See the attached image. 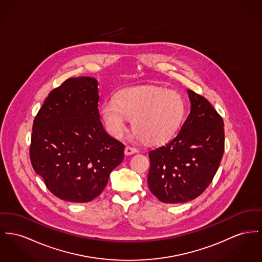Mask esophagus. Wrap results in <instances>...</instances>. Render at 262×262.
Returning <instances> with one entry per match:
<instances>
[{
	"mask_svg": "<svg viewBox=\"0 0 262 262\" xmlns=\"http://www.w3.org/2000/svg\"><path fill=\"white\" fill-rule=\"evenodd\" d=\"M124 153L126 156H129V155H133L135 153H137V149L134 148V147H131V146H127L124 150Z\"/></svg>",
	"mask_w": 262,
	"mask_h": 262,
	"instance_id": "1",
	"label": "esophagus"
}]
</instances>
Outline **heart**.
<instances>
[{
    "label": "heart",
    "mask_w": 262,
    "mask_h": 262,
    "mask_svg": "<svg viewBox=\"0 0 262 262\" xmlns=\"http://www.w3.org/2000/svg\"><path fill=\"white\" fill-rule=\"evenodd\" d=\"M185 115V101L176 91L156 86L123 90L101 106V116L108 132L121 138L132 119L136 137L151 144L171 139L179 130Z\"/></svg>",
    "instance_id": "heart-1"
}]
</instances>
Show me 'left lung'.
<instances>
[{
    "instance_id": "obj_1",
    "label": "left lung",
    "mask_w": 262,
    "mask_h": 262,
    "mask_svg": "<svg viewBox=\"0 0 262 262\" xmlns=\"http://www.w3.org/2000/svg\"><path fill=\"white\" fill-rule=\"evenodd\" d=\"M191 111L177 136L149 152L148 186L159 201H192L209 187L225 151L224 121L209 101L188 89Z\"/></svg>"
}]
</instances>
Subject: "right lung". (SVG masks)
I'll return each mask as SVG.
<instances>
[{"label":"right lung","mask_w":262,"mask_h":262,"mask_svg":"<svg viewBox=\"0 0 262 262\" xmlns=\"http://www.w3.org/2000/svg\"><path fill=\"white\" fill-rule=\"evenodd\" d=\"M98 81L80 76L50 92L33 125L30 157L53 194L88 203L104 190L125 146L107 134L98 111Z\"/></svg>","instance_id":"add662e5"}]
</instances>
